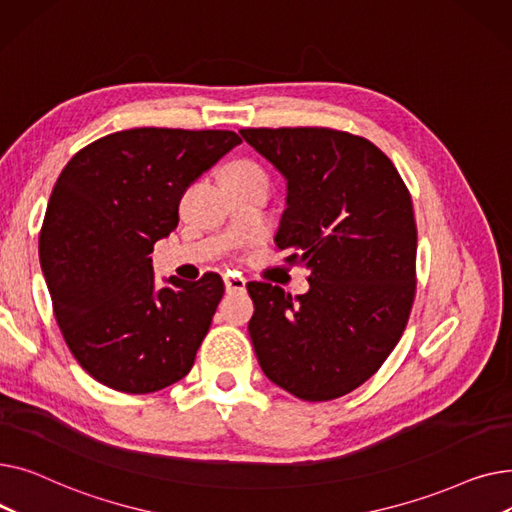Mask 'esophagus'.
I'll list each match as a JSON object with an SVG mask.
<instances>
[{
  "instance_id": "esophagus-1",
  "label": "esophagus",
  "mask_w": 512,
  "mask_h": 512,
  "mask_svg": "<svg viewBox=\"0 0 512 512\" xmlns=\"http://www.w3.org/2000/svg\"><path fill=\"white\" fill-rule=\"evenodd\" d=\"M222 278H224V286H226L228 292H242V290H245V286H247L245 278L238 276V274H232V272L224 274Z\"/></svg>"
}]
</instances>
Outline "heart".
<instances>
[{
	"instance_id": "1",
	"label": "heart",
	"mask_w": 512,
	"mask_h": 512,
	"mask_svg": "<svg viewBox=\"0 0 512 512\" xmlns=\"http://www.w3.org/2000/svg\"><path fill=\"white\" fill-rule=\"evenodd\" d=\"M226 180H265V176L251 161H238L228 170Z\"/></svg>"
}]
</instances>
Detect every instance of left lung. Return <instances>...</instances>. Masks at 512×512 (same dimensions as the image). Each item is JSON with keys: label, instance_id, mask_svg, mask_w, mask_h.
<instances>
[{"label": "left lung", "instance_id": "8db88e82", "mask_svg": "<svg viewBox=\"0 0 512 512\" xmlns=\"http://www.w3.org/2000/svg\"><path fill=\"white\" fill-rule=\"evenodd\" d=\"M286 180L276 247L309 270V290L249 282V336L263 373L319 402L367 382L394 351L415 299L417 226L392 161L332 128L240 130Z\"/></svg>", "mask_w": 512, "mask_h": 512}]
</instances>
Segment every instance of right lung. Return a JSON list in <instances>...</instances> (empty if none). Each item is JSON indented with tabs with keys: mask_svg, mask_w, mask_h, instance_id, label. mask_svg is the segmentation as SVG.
Returning a JSON list of instances; mask_svg holds the SVG:
<instances>
[{
	"mask_svg": "<svg viewBox=\"0 0 512 512\" xmlns=\"http://www.w3.org/2000/svg\"><path fill=\"white\" fill-rule=\"evenodd\" d=\"M240 143L232 130L132 128L62 170L39 236L41 270L64 340L97 382L149 394L191 371L224 282L170 276L157 288L149 253L178 226L186 188Z\"/></svg>",
	"mask_w": 512,
	"mask_h": 512,
	"instance_id": "right-lung-1",
	"label": "right lung"
}]
</instances>
